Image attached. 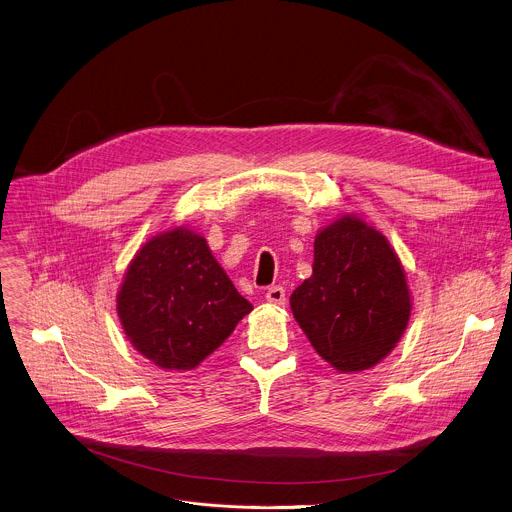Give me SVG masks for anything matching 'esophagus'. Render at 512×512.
<instances>
[{
	"mask_svg": "<svg viewBox=\"0 0 512 512\" xmlns=\"http://www.w3.org/2000/svg\"><path fill=\"white\" fill-rule=\"evenodd\" d=\"M265 300H267L269 304H273V306H283V304H285V289H283L281 285L269 287L267 294H265Z\"/></svg>",
	"mask_w": 512,
	"mask_h": 512,
	"instance_id": "esophagus-1",
	"label": "esophagus"
}]
</instances>
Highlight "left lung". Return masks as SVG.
<instances>
[{
  "mask_svg": "<svg viewBox=\"0 0 512 512\" xmlns=\"http://www.w3.org/2000/svg\"><path fill=\"white\" fill-rule=\"evenodd\" d=\"M289 306L330 367L360 373L397 346L413 304L387 237L362 218L342 214L318 231L312 275L296 287Z\"/></svg>",
  "mask_w": 512,
  "mask_h": 512,
  "instance_id": "obj_1",
  "label": "left lung"
}]
</instances>
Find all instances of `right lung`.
<instances>
[{
  "mask_svg": "<svg viewBox=\"0 0 512 512\" xmlns=\"http://www.w3.org/2000/svg\"><path fill=\"white\" fill-rule=\"evenodd\" d=\"M251 310L206 239L186 227L145 243L117 294V316L127 340L168 371L196 369Z\"/></svg>",
  "mask_w": 512,
  "mask_h": 512,
  "instance_id": "obj_1",
  "label": "right lung"
}]
</instances>
